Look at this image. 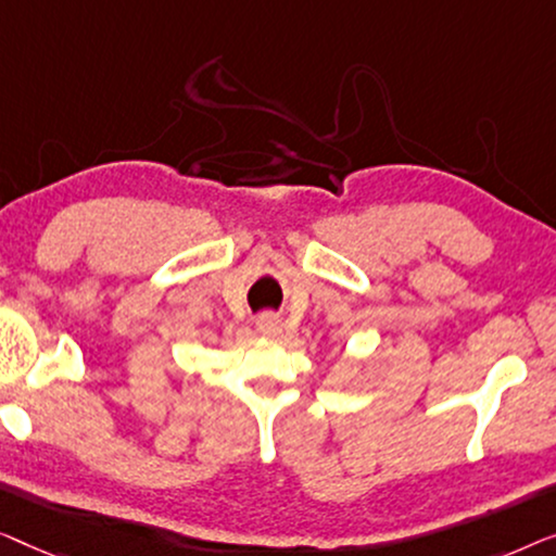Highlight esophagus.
<instances>
[{
    "label": "esophagus",
    "mask_w": 556,
    "mask_h": 556,
    "mask_svg": "<svg viewBox=\"0 0 556 556\" xmlns=\"http://www.w3.org/2000/svg\"><path fill=\"white\" fill-rule=\"evenodd\" d=\"M256 330H260L262 334H277L281 330L279 317L271 315V312H264V315L256 317Z\"/></svg>",
    "instance_id": "esophagus-1"
}]
</instances>
